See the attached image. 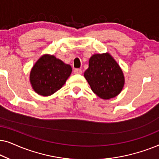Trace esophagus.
<instances>
[{
    "mask_svg": "<svg viewBox=\"0 0 159 159\" xmlns=\"http://www.w3.org/2000/svg\"><path fill=\"white\" fill-rule=\"evenodd\" d=\"M74 72H75V74H77V75H81L82 73V69H75V70H74Z\"/></svg>",
    "mask_w": 159,
    "mask_h": 159,
    "instance_id": "34e87169",
    "label": "esophagus"
}]
</instances>
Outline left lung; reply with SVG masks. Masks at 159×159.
I'll use <instances>...</instances> for the list:
<instances>
[{
  "mask_svg": "<svg viewBox=\"0 0 159 159\" xmlns=\"http://www.w3.org/2000/svg\"><path fill=\"white\" fill-rule=\"evenodd\" d=\"M84 76L93 92L103 99L116 96L125 84L122 71L108 53L93 55Z\"/></svg>",
  "mask_w": 159,
  "mask_h": 159,
  "instance_id": "obj_1",
  "label": "left lung"
}]
</instances>
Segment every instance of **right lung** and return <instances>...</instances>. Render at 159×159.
I'll list each match as a JSON object with an SVG mask.
<instances>
[{
	"label": "right lung",
	"instance_id": "right-lung-1",
	"mask_svg": "<svg viewBox=\"0 0 159 159\" xmlns=\"http://www.w3.org/2000/svg\"><path fill=\"white\" fill-rule=\"evenodd\" d=\"M71 72L70 65L53 56L44 55L32 67L30 82L38 94L48 96L61 88Z\"/></svg>",
	"mask_w": 159,
	"mask_h": 159
}]
</instances>
